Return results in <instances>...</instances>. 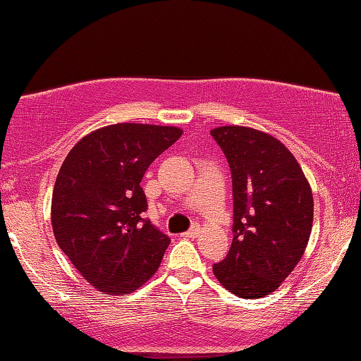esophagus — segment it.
<instances>
[{
    "instance_id": "obj_1",
    "label": "esophagus",
    "mask_w": 361,
    "mask_h": 361,
    "mask_svg": "<svg viewBox=\"0 0 361 361\" xmlns=\"http://www.w3.org/2000/svg\"><path fill=\"white\" fill-rule=\"evenodd\" d=\"M199 232H200V228H199L197 224H195L188 232H183L181 237H183V239H194V237H197Z\"/></svg>"
}]
</instances>
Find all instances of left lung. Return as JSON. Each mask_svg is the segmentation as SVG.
Here are the masks:
<instances>
[{
	"instance_id": "8db88e82",
	"label": "left lung",
	"mask_w": 361,
	"mask_h": 361,
	"mask_svg": "<svg viewBox=\"0 0 361 361\" xmlns=\"http://www.w3.org/2000/svg\"><path fill=\"white\" fill-rule=\"evenodd\" d=\"M228 159L234 195L232 243L213 274L232 295L276 291L301 261L314 221L312 189L276 137L243 126L212 132Z\"/></svg>"
}]
</instances>
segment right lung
I'll list each match as a JSON object with an SVG mask.
<instances>
[{"label": "right lung", "mask_w": 361, "mask_h": 361, "mask_svg": "<svg viewBox=\"0 0 361 361\" xmlns=\"http://www.w3.org/2000/svg\"><path fill=\"white\" fill-rule=\"evenodd\" d=\"M172 126L121 122L73 146L52 192L54 237L79 274L105 295H124L154 276L169 235L143 219L140 183L181 137Z\"/></svg>", "instance_id": "obj_1"}]
</instances>
